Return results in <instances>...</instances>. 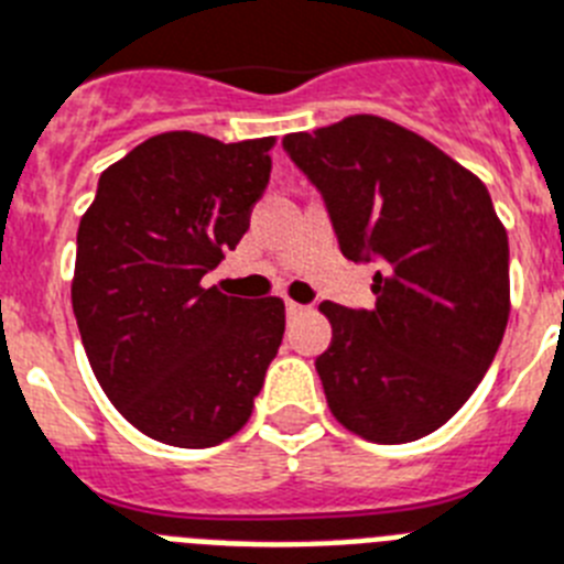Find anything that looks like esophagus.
Here are the masks:
<instances>
[{
	"label": "esophagus",
	"mask_w": 564,
	"mask_h": 564,
	"mask_svg": "<svg viewBox=\"0 0 564 564\" xmlns=\"http://www.w3.org/2000/svg\"><path fill=\"white\" fill-rule=\"evenodd\" d=\"M306 312H310V306L297 304V301H286V315H290V318H301Z\"/></svg>",
	"instance_id": "esophagus-1"
}]
</instances>
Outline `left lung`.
Wrapping results in <instances>:
<instances>
[{
    "mask_svg": "<svg viewBox=\"0 0 564 564\" xmlns=\"http://www.w3.org/2000/svg\"><path fill=\"white\" fill-rule=\"evenodd\" d=\"M283 149L324 194L340 252L381 263L372 310L321 304L326 404L367 442L430 435L479 387L508 326V231L485 183L376 113L286 134Z\"/></svg>",
    "mask_w": 564,
    "mask_h": 564,
    "instance_id": "8db88e82",
    "label": "left lung"
}]
</instances>
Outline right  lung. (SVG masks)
Segmentation results:
<instances>
[{"label": "right lung", "mask_w": 564, "mask_h": 564, "mask_svg": "<svg viewBox=\"0 0 564 564\" xmlns=\"http://www.w3.org/2000/svg\"><path fill=\"white\" fill-rule=\"evenodd\" d=\"M274 137H149L99 174L70 304L94 376L154 442L215 447L243 427L286 326L281 297L203 286L249 229Z\"/></svg>", "instance_id": "obj_1"}]
</instances>
